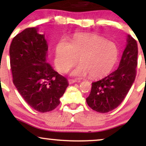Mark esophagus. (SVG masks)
<instances>
[{"instance_id": "obj_1", "label": "esophagus", "mask_w": 146, "mask_h": 146, "mask_svg": "<svg viewBox=\"0 0 146 146\" xmlns=\"http://www.w3.org/2000/svg\"><path fill=\"white\" fill-rule=\"evenodd\" d=\"M75 82H77V80H71V79L68 80V84H73V83H75Z\"/></svg>"}]
</instances>
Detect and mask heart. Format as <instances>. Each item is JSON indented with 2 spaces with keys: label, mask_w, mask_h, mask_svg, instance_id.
Returning <instances> with one entry per match:
<instances>
[{
  "label": "heart",
  "mask_w": 146,
  "mask_h": 146,
  "mask_svg": "<svg viewBox=\"0 0 146 146\" xmlns=\"http://www.w3.org/2000/svg\"><path fill=\"white\" fill-rule=\"evenodd\" d=\"M116 44L94 34L75 36L71 43L62 40L55 51V64L61 72H66L78 62L71 75L81 78L89 74L93 79L102 78L113 71L119 58Z\"/></svg>",
  "instance_id": "heart-1"
}]
</instances>
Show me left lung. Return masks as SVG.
<instances>
[{
  "label": "left lung",
  "mask_w": 146,
  "mask_h": 146,
  "mask_svg": "<svg viewBox=\"0 0 146 146\" xmlns=\"http://www.w3.org/2000/svg\"><path fill=\"white\" fill-rule=\"evenodd\" d=\"M137 56V41L128 35L126 47L119 68L106 78L92 83L91 91L86 98L88 106L99 113H105L120 105L135 80Z\"/></svg>",
  "instance_id": "obj_1"
}]
</instances>
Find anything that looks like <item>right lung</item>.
<instances>
[{"mask_svg": "<svg viewBox=\"0 0 146 146\" xmlns=\"http://www.w3.org/2000/svg\"><path fill=\"white\" fill-rule=\"evenodd\" d=\"M38 29L27 28L13 38L10 66L13 83L25 102L37 111L46 113L60 104L68 82L46 62L48 44Z\"/></svg>", "mask_w": 146, "mask_h": 146, "instance_id": "right-lung-1", "label": "right lung"}]
</instances>
